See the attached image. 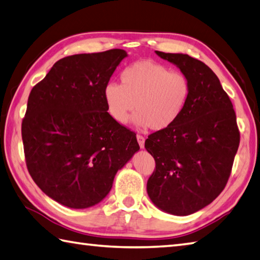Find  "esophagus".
Returning <instances> with one entry per match:
<instances>
[{"mask_svg": "<svg viewBox=\"0 0 260 260\" xmlns=\"http://www.w3.org/2000/svg\"><path fill=\"white\" fill-rule=\"evenodd\" d=\"M137 140H138V144L140 146V148H144V146H145V138H144V137L140 136V135H137Z\"/></svg>", "mask_w": 260, "mask_h": 260, "instance_id": "esophagus-1", "label": "esophagus"}]
</instances>
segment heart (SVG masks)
Segmentation results:
<instances>
[{"mask_svg": "<svg viewBox=\"0 0 260 260\" xmlns=\"http://www.w3.org/2000/svg\"><path fill=\"white\" fill-rule=\"evenodd\" d=\"M190 81L184 73L171 71L153 60L136 61L121 73V85L104 87L107 111L119 124H125L135 107L134 123L160 131L182 115L190 99Z\"/></svg>", "mask_w": 260, "mask_h": 260, "instance_id": "1", "label": "heart"}]
</instances>
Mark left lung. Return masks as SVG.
Instances as JSON below:
<instances>
[{"mask_svg":"<svg viewBox=\"0 0 260 260\" xmlns=\"http://www.w3.org/2000/svg\"><path fill=\"white\" fill-rule=\"evenodd\" d=\"M155 53L188 77L191 91L180 119L145 141L156 163L147 193L163 212L187 216L206 207L226 185L240 143L237 116L204 62L188 54Z\"/></svg>","mask_w":260,"mask_h":260,"instance_id":"1","label":"left lung"}]
</instances>
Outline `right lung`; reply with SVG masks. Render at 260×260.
<instances>
[{"instance_id": "1", "label": "right lung", "mask_w": 260, "mask_h": 260, "mask_svg": "<svg viewBox=\"0 0 260 260\" xmlns=\"http://www.w3.org/2000/svg\"><path fill=\"white\" fill-rule=\"evenodd\" d=\"M128 53L63 57L32 88L21 125L29 173L44 193L75 209L95 206L140 149L107 112L104 87Z\"/></svg>"}]
</instances>
